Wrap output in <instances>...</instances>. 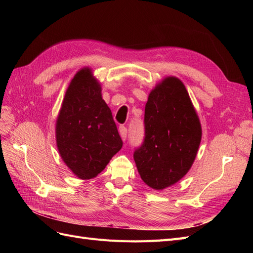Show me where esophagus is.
Segmentation results:
<instances>
[{
  "label": "esophagus",
  "mask_w": 253,
  "mask_h": 253,
  "mask_svg": "<svg viewBox=\"0 0 253 253\" xmlns=\"http://www.w3.org/2000/svg\"><path fill=\"white\" fill-rule=\"evenodd\" d=\"M119 134L121 136V139L126 141V136H127V128L125 126H119Z\"/></svg>",
  "instance_id": "1"
}]
</instances>
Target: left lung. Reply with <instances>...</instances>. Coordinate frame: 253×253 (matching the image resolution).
Returning <instances> with one entry per match:
<instances>
[{
  "label": "left lung",
  "mask_w": 253,
  "mask_h": 253,
  "mask_svg": "<svg viewBox=\"0 0 253 253\" xmlns=\"http://www.w3.org/2000/svg\"><path fill=\"white\" fill-rule=\"evenodd\" d=\"M143 122L144 138L134 160L141 179L163 190L188 173L202 140L200 119L179 79L168 77L151 91Z\"/></svg>",
  "instance_id": "obj_1"
}]
</instances>
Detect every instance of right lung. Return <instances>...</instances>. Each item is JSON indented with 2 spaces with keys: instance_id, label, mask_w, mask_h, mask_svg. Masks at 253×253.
<instances>
[{
  "instance_id": "add662e5",
  "label": "right lung",
  "mask_w": 253,
  "mask_h": 253,
  "mask_svg": "<svg viewBox=\"0 0 253 253\" xmlns=\"http://www.w3.org/2000/svg\"><path fill=\"white\" fill-rule=\"evenodd\" d=\"M56 138L63 162L81 179L96 177L122 148L112 112L89 68L76 74L66 90Z\"/></svg>"
}]
</instances>
